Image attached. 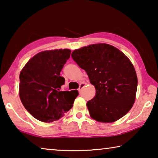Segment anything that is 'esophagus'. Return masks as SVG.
Returning <instances> with one entry per match:
<instances>
[{
	"label": "esophagus",
	"instance_id": "1",
	"mask_svg": "<svg viewBox=\"0 0 158 158\" xmlns=\"http://www.w3.org/2000/svg\"><path fill=\"white\" fill-rule=\"evenodd\" d=\"M85 85H86V83H85V82H82V83L80 84V87H79V88H78V91L79 92L81 91V89L85 86Z\"/></svg>",
	"mask_w": 158,
	"mask_h": 158
}]
</instances>
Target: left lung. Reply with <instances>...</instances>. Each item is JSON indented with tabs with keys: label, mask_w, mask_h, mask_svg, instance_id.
Listing matches in <instances>:
<instances>
[{
	"label": "left lung",
	"mask_w": 158,
	"mask_h": 158,
	"mask_svg": "<svg viewBox=\"0 0 158 158\" xmlns=\"http://www.w3.org/2000/svg\"><path fill=\"white\" fill-rule=\"evenodd\" d=\"M72 58L89 77L96 89L87 103L89 115L101 123H113L125 115L135 102L138 80L125 54L106 43L75 50Z\"/></svg>",
	"instance_id": "1"
}]
</instances>
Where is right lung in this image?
<instances>
[{
    "label": "right lung",
    "instance_id": "1",
    "mask_svg": "<svg viewBox=\"0 0 158 158\" xmlns=\"http://www.w3.org/2000/svg\"><path fill=\"white\" fill-rule=\"evenodd\" d=\"M69 49L40 52L29 59L19 74V94L33 118L44 123L58 120L73 107L77 90L61 91L65 79L60 72L71 55Z\"/></svg>",
    "mask_w": 158,
    "mask_h": 158
}]
</instances>
